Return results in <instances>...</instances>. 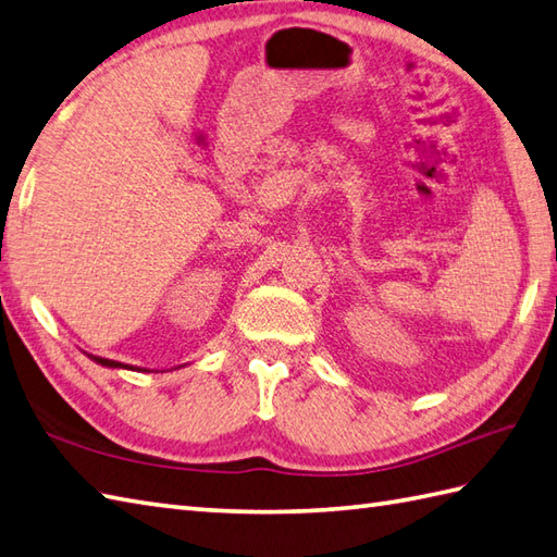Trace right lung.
I'll use <instances>...</instances> for the list:
<instances>
[{"mask_svg": "<svg viewBox=\"0 0 557 557\" xmlns=\"http://www.w3.org/2000/svg\"><path fill=\"white\" fill-rule=\"evenodd\" d=\"M89 360H95L97 366H103V368H113V370H139V372H151L147 368H133L127 363H119V360H109V358H99V356H92V354H85Z\"/></svg>", "mask_w": 557, "mask_h": 557, "instance_id": "obj_1", "label": "right lung"}]
</instances>
